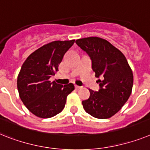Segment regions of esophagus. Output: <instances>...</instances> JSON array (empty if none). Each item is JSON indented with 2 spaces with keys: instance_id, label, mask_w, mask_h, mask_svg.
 <instances>
[{
  "instance_id": "obj_1",
  "label": "esophagus",
  "mask_w": 150,
  "mask_h": 150,
  "mask_svg": "<svg viewBox=\"0 0 150 150\" xmlns=\"http://www.w3.org/2000/svg\"><path fill=\"white\" fill-rule=\"evenodd\" d=\"M82 88V87L79 86V85H75V88L76 89H80V88Z\"/></svg>"
}]
</instances>
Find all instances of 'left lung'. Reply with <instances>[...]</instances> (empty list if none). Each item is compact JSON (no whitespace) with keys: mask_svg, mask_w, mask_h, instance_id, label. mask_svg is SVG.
<instances>
[{"mask_svg":"<svg viewBox=\"0 0 150 150\" xmlns=\"http://www.w3.org/2000/svg\"><path fill=\"white\" fill-rule=\"evenodd\" d=\"M91 60L98 91L89 89L90 97L83 100L85 111L94 117L107 119L117 114L130 96L133 75L124 55L110 42L99 37L75 41Z\"/></svg>","mask_w":150,"mask_h":150,"instance_id":"1","label":"left lung"}]
</instances>
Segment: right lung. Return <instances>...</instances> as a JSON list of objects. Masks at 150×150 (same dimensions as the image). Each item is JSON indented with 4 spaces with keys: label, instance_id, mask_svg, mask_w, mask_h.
Masks as SVG:
<instances>
[{
    "label": "right lung",
    "instance_id": "obj_1",
    "mask_svg": "<svg viewBox=\"0 0 150 150\" xmlns=\"http://www.w3.org/2000/svg\"><path fill=\"white\" fill-rule=\"evenodd\" d=\"M75 40L53 41L33 52L23 62L17 78V89L23 104L40 118H50L63 110L72 83L59 85L50 81L59 71L65 52Z\"/></svg>",
    "mask_w": 150,
    "mask_h": 150
}]
</instances>
